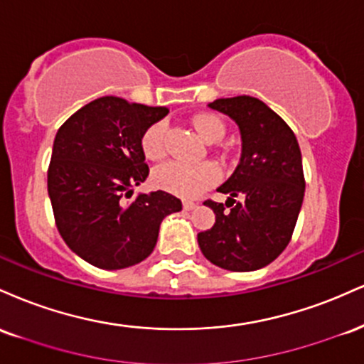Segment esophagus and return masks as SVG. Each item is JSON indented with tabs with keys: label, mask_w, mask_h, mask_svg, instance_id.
Here are the masks:
<instances>
[{
	"label": "esophagus",
	"mask_w": 364,
	"mask_h": 364,
	"mask_svg": "<svg viewBox=\"0 0 364 364\" xmlns=\"http://www.w3.org/2000/svg\"><path fill=\"white\" fill-rule=\"evenodd\" d=\"M195 207H196L195 202H188V200H185V202H183V208H185V210H193Z\"/></svg>",
	"instance_id": "34e87169"
}]
</instances>
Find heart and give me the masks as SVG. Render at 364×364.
Returning a JSON list of instances; mask_svg holds the SVG:
<instances>
[{
    "label": "heart",
    "instance_id": "1",
    "mask_svg": "<svg viewBox=\"0 0 364 364\" xmlns=\"http://www.w3.org/2000/svg\"><path fill=\"white\" fill-rule=\"evenodd\" d=\"M195 129L205 141H217L224 136V123L214 114H198L193 119ZM168 124L164 121L150 124L140 136V147L144 156L150 161L164 159L168 147ZM220 178L219 166L214 162H200V164H183V162H168L154 171V185L183 198H195L203 191L214 186Z\"/></svg>",
    "mask_w": 364,
    "mask_h": 364
}]
</instances>
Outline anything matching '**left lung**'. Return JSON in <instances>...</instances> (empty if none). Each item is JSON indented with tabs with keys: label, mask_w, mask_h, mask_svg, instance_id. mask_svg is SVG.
Returning <instances> with one entry per match:
<instances>
[{
	"label": "left lung",
	"mask_w": 364,
	"mask_h": 364,
	"mask_svg": "<svg viewBox=\"0 0 364 364\" xmlns=\"http://www.w3.org/2000/svg\"><path fill=\"white\" fill-rule=\"evenodd\" d=\"M210 109L224 112L240 127L243 152L232 176L217 191L225 203L207 200L215 224L198 232L207 260L232 272L269 265L289 245L304 196L298 140L277 112L250 95L217 99Z\"/></svg>",
	"instance_id": "obj_1"
}]
</instances>
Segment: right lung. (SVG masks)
<instances>
[{"label": "right lung", "instance_id": "right-lung-1", "mask_svg": "<svg viewBox=\"0 0 364 364\" xmlns=\"http://www.w3.org/2000/svg\"><path fill=\"white\" fill-rule=\"evenodd\" d=\"M168 112L106 95L58 129L48 169L54 223L70 250L90 265L116 270L145 260L162 219L181 210V200L161 190L124 202L149 176L141 133Z\"/></svg>", "mask_w": 364, "mask_h": 364}]
</instances>
